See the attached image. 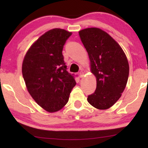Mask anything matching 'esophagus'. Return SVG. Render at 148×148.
I'll list each match as a JSON object with an SVG mask.
<instances>
[{"label": "esophagus", "mask_w": 148, "mask_h": 148, "mask_svg": "<svg viewBox=\"0 0 148 148\" xmlns=\"http://www.w3.org/2000/svg\"><path fill=\"white\" fill-rule=\"evenodd\" d=\"M84 74H85V73L84 72H83V71H81V72H79V76H80V77H81V78H82L83 77V76H84Z\"/></svg>", "instance_id": "esophagus-1"}]
</instances>
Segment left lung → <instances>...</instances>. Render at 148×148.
Instances as JSON below:
<instances>
[{
    "label": "left lung",
    "instance_id": "1",
    "mask_svg": "<svg viewBox=\"0 0 148 148\" xmlns=\"http://www.w3.org/2000/svg\"><path fill=\"white\" fill-rule=\"evenodd\" d=\"M79 34L97 79L95 91L88 95V101L97 109H108L120 99L126 87L130 72L126 55L121 47L99 28H86Z\"/></svg>",
    "mask_w": 148,
    "mask_h": 148
}]
</instances>
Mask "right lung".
<instances>
[{"instance_id":"right-lung-1","label":"right lung","mask_w":148,"mask_h":148,"mask_svg":"<svg viewBox=\"0 0 148 148\" xmlns=\"http://www.w3.org/2000/svg\"><path fill=\"white\" fill-rule=\"evenodd\" d=\"M71 32L54 28L42 35L25 54L22 74L27 90L38 105L48 112L60 110L76 86L67 71L62 51Z\"/></svg>"}]
</instances>
